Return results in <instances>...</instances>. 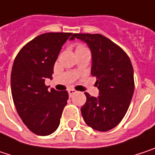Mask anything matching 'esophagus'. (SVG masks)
<instances>
[{"instance_id": "esophagus-1", "label": "esophagus", "mask_w": 155, "mask_h": 155, "mask_svg": "<svg viewBox=\"0 0 155 155\" xmlns=\"http://www.w3.org/2000/svg\"><path fill=\"white\" fill-rule=\"evenodd\" d=\"M77 93V91L75 90V89H69L68 90V94H69V96H72L73 94H75Z\"/></svg>"}]
</instances>
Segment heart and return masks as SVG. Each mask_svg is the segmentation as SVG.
<instances>
[{
  "instance_id": "b5f03b06",
  "label": "heart",
  "mask_w": 155,
  "mask_h": 155,
  "mask_svg": "<svg viewBox=\"0 0 155 155\" xmlns=\"http://www.w3.org/2000/svg\"><path fill=\"white\" fill-rule=\"evenodd\" d=\"M86 46H84L83 45H78V47H77V49H81V48H85Z\"/></svg>"
}]
</instances>
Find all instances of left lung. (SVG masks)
Masks as SVG:
<instances>
[{"instance_id":"1","label":"left lung","mask_w":155,"mask_h":155,"mask_svg":"<svg viewBox=\"0 0 155 155\" xmlns=\"http://www.w3.org/2000/svg\"><path fill=\"white\" fill-rule=\"evenodd\" d=\"M86 42L92 51L91 73L96 78L99 96L85 93L87 102L81 108L84 120L92 128L105 132L124 118L135 89L134 70L129 57L118 45L100 34H74Z\"/></svg>"}]
</instances>
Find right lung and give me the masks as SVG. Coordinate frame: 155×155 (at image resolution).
<instances>
[{
	"label": "right lung",
	"instance_id": "right-lung-1",
	"mask_svg": "<svg viewBox=\"0 0 155 155\" xmlns=\"http://www.w3.org/2000/svg\"><path fill=\"white\" fill-rule=\"evenodd\" d=\"M72 33H45L28 42L17 54L11 70V94L24 124L38 136H48L60 125L68 99V92L45 84L63 44Z\"/></svg>",
	"mask_w": 155,
	"mask_h": 155
}]
</instances>
